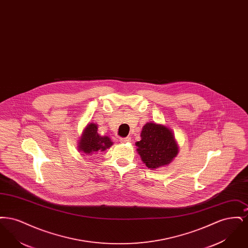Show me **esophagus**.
Returning <instances> with one entry per match:
<instances>
[{
  "instance_id": "34e87169",
  "label": "esophagus",
  "mask_w": 248,
  "mask_h": 248,
  "mask_svg": "<svg viewBox=\"0 0 248 248\" xmlns=\"http://www.w3.org/2000/svg\"><path fill=\"white\" fill-rule=\"evenodd\" d=\"M120 141L123 142V143H126V142L131 141V139H130L129 137H127V138H121Z\"/></svg>"
}]
</instances>
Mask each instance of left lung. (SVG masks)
Wrapping results in <instances>:
<instances>
[{
    "mask_svg": "<svg viewBox=\"0 0 248 248\" xmlns=\"http://www.w3.org/2000/svg\"><path fill=\"white\" fill-rule=\"evenodd\" d=\"M138 153L149 168L167 165L177 156L178 148L173 133L162 124L148 123L141 132V140L137 142Z\"/></svg>",
    "mask_w": 248,
    "mask_h": 248,
    "instance_id": "obj_1",
    "label": "left lung"
}]
</instances>
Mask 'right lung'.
I'll use <instances>...</instances> for the list:
<instances>
[{"instance_id": "add662e5", "label": "right lung", "mask_w": 248, "mask_h": 248, "mask_svg": "<svg viewBox=\"0 0 248 248\" xmlns=\"http://www.w3.org/2000/svg\"><path fill=\"white\" fill-rule=\"evenodd\" d=\"M112 145L108 137H102L97 133V125L90 124L84 130L79 142V150L87 155H93L97 152H103Z\"/></svg>"}]
</instances>
